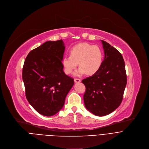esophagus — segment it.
<instances>
[{"label": "esophagus", "instance_id": "34e87169", "mask_svg": "<svg viewBox=\"0 0 149 149\" xmlns=\"http://www.w3.org/2000/svg\"><path fill=\"white\" fill-rule=\"evenodd\" d=\"M75 83H80L81 81V80L79 79H74Z\"/></svg>", "mask_w": 149, "mask_h": 149}]
</instances>
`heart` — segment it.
I'll list each match as a JSON object with an SVG mask.
<instances>
[{"instance_id":"obj_1","label":"heart","mask_w":149,"mask_h":149,"mask_svg":"<svg viewBox=\"0 0 149 149\" xmlns=\"http://www.w3.org/2000/svg\"><path fill=\"white\" fill-rule=\"evenodd\" d=\"M104 59L103 52L100 47L81 43L75 45L70 50V56H65L62 64L66 74H71L79 63V69L76 75L84 74L93 75L100 69Z\"/></svg>"}]
</instances>
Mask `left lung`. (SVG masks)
Segmentation results:
<instances>
[{
	"label": "left lung",
	"instance_id": "8db88e82",
	"mask_svg": "<svg viewBox=\"0 0 149 149\" xmlns=\"http://www.w3.org/2000/svg\"><path fill=\"white\" fill-rule=\"evenodd\" d=\"M104 58L100 69L81 81L85 85L84 105L97 116H105L121 104L127 84L125 63L121 54L104 40H101Z\"/></svg>",
	"mask_w": 149,
	"mask_h": 149
}]
</instances>
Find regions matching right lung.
<instances>
[{
    "label": "right lung",
    "instance_id": "right-lung-1",
    "mask_svg": "<svg viewBox=\"0 0 149 149\" xmlns=\"http://www.w3.org/2000/svg\"><path fill=\"white\" fill-rule=\"evenodd\" d=\"M65 49L62 40L48 41L29 52L23 65L26 99L44 116H52L61 110L74 84V79L63 72Z\"/></svg>",
    "mask_w": 149,
    "mask_h": 149
}]
</instances>
